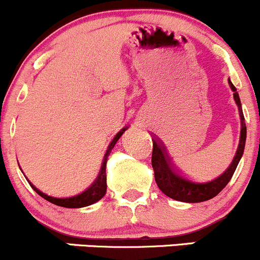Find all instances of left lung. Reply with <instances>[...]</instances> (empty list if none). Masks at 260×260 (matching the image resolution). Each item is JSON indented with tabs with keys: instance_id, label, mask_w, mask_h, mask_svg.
Here are the masks:
<instances>
[{
	"instance_id": "obj_1",
	"label": "left lung",
	"mask_w": 260,
	"mask_h": 260,
	"mask_svg": "<svg viewBox=\"0 0 260 260\" xmlns=\"http://www.w3.org/2000/svg\"><path fill=\"white\" fill-rule=\"evenodd\" d=\"M228 82L232 91L234 92V101L238 105L239 109L240 139L233 162L228 167V169L223 174H220L218 178L209 180V182H194V180H190L185 178V177L180 176L178 172L173 168V166H172L171 159H169L166 148L162 146V143L158 139H153L152 167L153 171H154V179L159 189L166 196H168L169 198L180 202H187V203H198V202L208 201V199L214 198L228 184V182L233 177L237 166H238L240 158L243 155V152H244L247 127H245L244 116H243L238 92H237V88L233 86V83L231 81Z\"/></svg>"
}]
</instances>
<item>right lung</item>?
I'll list each match as a JSON object with an SVG mask.
<instances>
[{
  "label": "right lung",
  "instance_id": "1",
  "mask_svg": "<svg viewBox=\"0 0 260 260\" xmlns=\"http://www.w3.org/2000/svg\"><path fill=\"white\" fill-rule=\"evenodd\" d=\"M128 127L122 128L118 133L116 135V137L113 138V141L111 142V144L108 146L107 152L105 154V159H103L102 163V168H101L100 174L97 176V178L93 182V184L88 188V189L84 190L83 193L81 194L75 196V197H70V198H56V197H51L47 196L46 193L41 192L40 189H37L34 184L31 183L32 188H34L35 192L37 194H40L42 198H45L46 201L51 202V203L56 204V206L59 207H66V208H82V207H87V206H91V204L95 203V202L100 201L101 198H103L107 192V176H106V166H107V159H108V155L111 153L112 148L114 147V144L117 143L121 136L124 133V131L127 129Z\"/></svg>",
  "mask_w": 260,
  "mask_h": 260
}]
</instances>
